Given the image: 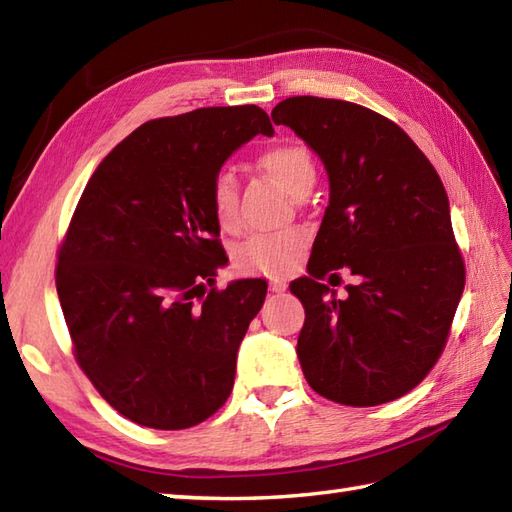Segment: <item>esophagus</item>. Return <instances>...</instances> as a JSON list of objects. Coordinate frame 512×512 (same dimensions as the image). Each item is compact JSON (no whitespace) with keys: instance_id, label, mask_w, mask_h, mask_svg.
Wrapping results in <instances>:
<instances>
[{"instance_id":"34e87169","label":"esophagus","mask_w":512,"mask_h":512,"mask_svg":"<svg viewBox=\"0 0 512 512\" xmlns=\"http://www.w3.org/2000/svg\"><path fill=\"white\" fill-rule=\"evenodd\" d=\"M288 286H286V281H281V279H273L270 281V292H284Z\"/></svg>"}]
</instances>
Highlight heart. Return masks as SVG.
Segmentation results:
<instances>
[{
    "label": "heart",
    "instance_id": "1",
    "mask_svg": "<svg viewBox=\"0 0 512 512\" xmlns=\"http://www.w3.org/2000/svg\"><path fill=\"white\" fill-rule=\"evenodd\" d=\"M257 167L295 198L306 195L317 180V167H314L310 151L299 143L275 145L262 151L257 158ZM211 206L217 224L224 231H235L239 226V206L237 180L231 171H220L213 178ZM306 246L308 233L299 226L281 228L273 233H257L235 248L233 266L242 275L281 277L297 266Z\"/></svg>",
    "mask_w": 512,
    "mask_h": 512
}]
</instances>
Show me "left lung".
Instances as JSON below:
<instances>
[{
  "label": "left lung",
  "mask_w": 512,
  "mask_h": 512,
  "mask_svg": "<svg viewBox=\"0 0 512 512\" xmlns=\"http://www.w3.org/2000/svg\"><path fill=\"white\" fill-rule=\"evenodd\" d=\"M270 116L317 151L330 178L308 277L290 284L306 308L303 376L350 407L405 396L438 363L466 279L438 171L394 121L363 105L292 96ZM339 267L359 279L345 300L320 284Z\"/></svg>",
  "instance_id": "left-lung-1"
}]
</instances>
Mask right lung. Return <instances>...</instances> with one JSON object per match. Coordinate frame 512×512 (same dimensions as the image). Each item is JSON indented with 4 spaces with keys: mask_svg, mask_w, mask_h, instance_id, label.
I'll return each mask as SVG.
<instances>
[{
    "mask_svg": "<svg viewBox=\"0 0 512 512\" xmlns=\"http://www.w3.org/2000/svg\"><path fill=\"white\" fill-rule=\"evenodd\" d=\"M257 134H275L257 105L147 121L96 167L59 246L54 279L76 363L143 427H195L231 396L237 347L268 284L215 288L228 259L211 184Z\"/></svg>",
    "mask_w": 512,
    "mask_h": 512,
    "instance_id": "right-lung-1",
    "label": "right lung"
}]
</instances>
